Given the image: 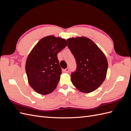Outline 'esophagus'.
Here are the masks:
<instances>
[{"instance_id":"1","label":"esophagus","mask_w":131,"mask_h":131,"mask_svg":"<svg viewBox=\"0 0 131 131\" xmlns=\"http://www.w3.org/2000/svg\"><path fill=\"white\" fill-rule=\"evenodd\" d=\"M64 71L65 73H69V68H67L66 69H65L64 70Z\"/></svg>"}]
</instances>
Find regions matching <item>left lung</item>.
<instances>
[{
  "label": "left lung",
  "mask_w": 131,
  "mask_h": 131,
  "mask_svg": "<svg viewBox=\"0 0 131 131\" xmlns=\"http://www.w3.org/2000/svg\"><path fill=\"white\" fill-rule=\"evenodd\" d=\"M73 54L77 69L71 74V80L78 90L90 93L96 90L104 81L108 61L104 54L90 39L86 37L67 40Z\"/></svg>",
  "instance_id": "8db88e82"
}]
</instances>
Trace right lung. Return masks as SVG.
Wrapping results in <instances>:
<instances>
[{"label": "right lung", "mask_w": 131, "mask_h": 131, "mask_svg": "<svg viewBox=\"0 0 131 131\" xmlns=\"http://www.w3.org/2000/svg\"><path fill=\"white\" fill-rule=\"evenodd\" d=\"M67 45L64 39L52 35L43 38L27 57L26 72L30 86L37 93L47 94L55 90L62 69L57 54Z\"/></svg>", "instance_id": "1"}]
</instances>
